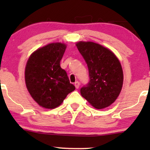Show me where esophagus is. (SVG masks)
<instances>
[{
	"label": "esophagus",
	"instance_id": "1",
	"mask_svg": "<svg viewBox=\"0 0 150 150\" xmlns=\"http://www.w3.org/2000/svg\"><path fill=\"white\" fill-rule=\"evenodd\" d=\"M80 84L78 81H77V82H75V87H76V89H78L79 87H80Z\"/></svg>",
	"mask_w": 150,
	"mask_h": 150
}]
</instances>
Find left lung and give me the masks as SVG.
Wrapping results in <instances>:
<instances>
[{"label": "left lung", "instance_id": "obj_1", "mask_svg": "<svg viewBox=\"0 0 150 150\" xmlns=\"http://www.w3.org/2000/svg\"><path fill=\"white\" fill-rule=\"evenodd\" d=\"M77 49L87 64L89 82L80 89L82 96L97 109L108 107L119 95L123 73L118 58L109 49L92 42H80Z\"/></svg>", "mask_w": 150, "mask_h": 150}]
</instances>
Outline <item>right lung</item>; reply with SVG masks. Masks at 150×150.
<instances>
[{"instance_id":"add662e5","label":"right lung","mask_w":150,"mask_h":150,"mask_svg":"<svg viewBox=\"0 0 150 150\" xmlns=\"http://www.w3.org/2000/svg\"><path fill=\"white\" fill-rule=\"evenodd\" d=\"M66 45L51 43L35 51L26 65L25 77L28 92L39 106L55 108L75 89L60 63Z\"/></svg>"}]
</instances>
